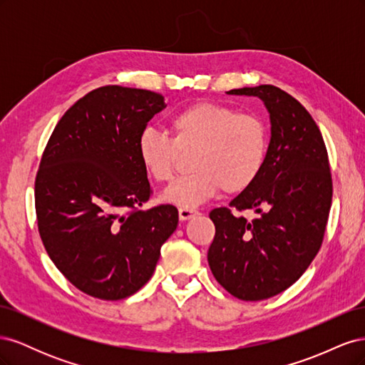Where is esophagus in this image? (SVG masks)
I'll use <instances>...</instances> for the list:
<instances>
[{"label":"esophagus","instance_id":"1","mask_svg":"<svg viewBox=\"0 0 365 365\" xmlns=\"http://www.w3.org/2000/svg\"><path fill=\"white\" fill-rule=\"evenodd\" d=\"M178 215H180V220H189V219L200 215V212H197V210H195V208H180Z\"/></svg>","mask_w":365,"mask_h":365}]
</instances>
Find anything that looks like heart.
I'll use <instances>...</instances> for the list:
<instances>
[{"label": "heart", "mask_w": 365, "mask_h": 365, "mask_svg": "<svg viewBox=\"0 0 365 365\" xmlns=\"http://www.w3.org/2000/svg\"><path fill=\"white\" fill-rule=\"evenodd\" d=\"M172 137L146 128L137 157L153 181L172 178L180 152L195 150L190 169L164 190L161 200L181 208L200 207L225 189L240 193L257 181L267 164L269 129L260 115L215 102H196L170 118Z\"/></svg>", "instance_id": "b5f03b06"}]
</instances>
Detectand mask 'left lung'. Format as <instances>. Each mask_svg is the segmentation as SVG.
<instances>
[{
  "mask_svg": "<svg viewBox=\"0 0 365 365\" xmlns=\"http://www.w3.org/2000/svg\"><path fill=\"white\" fill-rule=\"evenodd\" d=\"M231 96L259 97L269 113L267 164L250 189L215 208L208 248L215 279L240 300L259 302L288 289L322 247L332 204V176L322 132L304 106L274 85L245 86ZM252 209L251 223L230 208Z\"/></svg>",
  "mask_w": 365,
  "mask_h": 365,
  "instance_id": "obj_1",
  "label": "left lung"
}]
</instances>
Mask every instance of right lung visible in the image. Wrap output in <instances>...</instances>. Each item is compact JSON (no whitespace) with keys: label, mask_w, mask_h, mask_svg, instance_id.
<instances>
[{"label":"right lung","mask_w":365,"mask_h":365,"mask_svg":"<svg viewBox=\"0 0 365 365\" xmlns=\"http://www.w3.org/2000/svg\"><path fill=\"white\" fill-rule=\"evenodd\" d=\"M164 97L108 85L79 98L42 153L35 181L38 228L50 259L77 289L121 300L155 271L178 210L140 207L150 197L137 138Z\"/></svg>","instance_id":"obj_1"}]
</instances>
